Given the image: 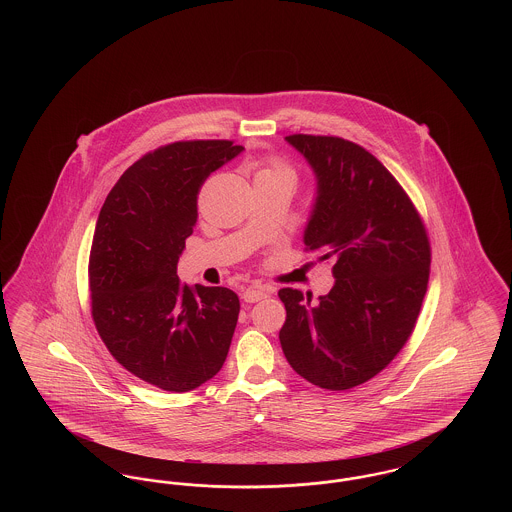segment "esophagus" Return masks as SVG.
<instances>
[{"label": "esophagus", "instance_id": "esophagus-1", "mask_svg": "<svg viewBox=\"0 0 512 512\" xmlns=\"http://www.w3.org/2000/svg\"><path fill=\"white\" fill-rule=\"evenodd\" d=\"M272 292L274 290L268 288V286H247L244 293H242V299H244L245 303H257V301L265 299Z\"/></svg>", "mask_w": 512, "mask_h": 512}]
</instances>
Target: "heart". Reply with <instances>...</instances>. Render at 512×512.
<instances>
[{"label": "heart", "mask_w": 512, "mask_h": 512, "mask_svg": "<svg viewBox=\"0 0 512 512\" xmlns=\"http://www.w3.org/2000/svg\"><path fill=\"white\" fill-rule=\"evenodd\" d=\"M267 178H280V180H286V182H288V184L293 188L295 172H293L288 165L280 163V161H270V163L261 165V167L255 171V178H253V182H257V180H267Z\"/></svg>", "instance_id": "obj_1"}]
</instances>
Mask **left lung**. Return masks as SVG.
<instances>
[{
	"instance_id": "1",
	"label": "left lung",
	"mask_w": 512,
	"mask_h": 512,
	"mask_svg": "<svg viewBox=\"0 0 512 512\" xmlns=\"http://www.w3.org/2000/svg\"><path fill=\"white\" fill-rule=\"evenodd\" d=\"M317 180L303 232L309 249L334 257V286L313 295L292 288L282 351L293 370L324 390L365 384L407 343L430 276V244L411 199L366 149L334 136L293 134Z\"/></svg>"
}]
</instances>
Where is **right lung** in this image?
<instances>
[{"instance_id": "add662e5", "label": "right lung", "mask_w": 512, "mask_h": 512, "mask_svg": "<svg viewBox=\"0 0 512 512\" xmlns=\"http://www.w3.org/2000/svg\"><path fill=\"white\" fill-rule=\"evenodd\" d=\"M244 151L226 140L176 142L126 169L107 195L90 253L92 317L128 372L167 391L219 372L240 315L228 288L180 284L176 267L211 172Z\"/></svg>"}]
</instances>
